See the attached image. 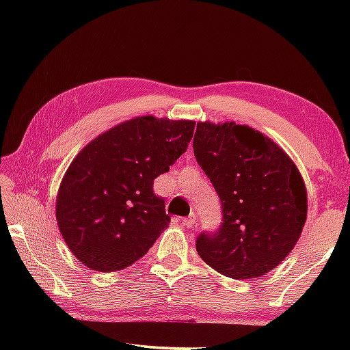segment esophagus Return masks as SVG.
Segmentation results:
<instances>
[{
	"mask_svg": "<svg viewBox=\"0 0 350 350\" xmlns=\"http://www.w3.org/2000/svg\"><path fill=\"white\" fill-rule=\"evenodd\" d=\"M180 224L183 225V227H187V228L194 227V224H196V217H194V216L182 217V219H180Z\"/></svg>",
	"mask_w": 350,
	"mask_h": 350,
	"instance_id": "34e87169",
	"label": "esophagus"
}]
</instances>
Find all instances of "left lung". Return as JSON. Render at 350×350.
<instances>
[{
	"mask_svg": "<svg viewBox=\"0 0 350 350\" xmlns=\"http://www.w3.org/2000/svg\"><path fill=\"white\" fill-rule=\"evenodd\" d=\"M193 150L219 194L224 222L196 250L233 280L269 273L293 250L307 219V189L288 154L234 122H198Z\"/></svg>",
	"mask_w": 350,
	"mask_h": 350,
	"instance_id": "1",
	"label": "left lung"
}]
</instances>
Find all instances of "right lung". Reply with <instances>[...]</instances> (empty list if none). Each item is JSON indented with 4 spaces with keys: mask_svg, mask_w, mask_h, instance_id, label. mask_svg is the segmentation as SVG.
I'll return each instance as SVG.
<instances>
[{
    "mask_svg": "<svg viewBox=\"0 0 350 350\" xmlns=\"http://www.w3.org/2000/svg\"><path fill=\"white\" fill-rule=\"evenodd\" d=\"M193 120L134 117L91 140L70 162L55 216L74 256L94 271L129 267L170 224L157 176L187 151Z\"/></svg>",
    "mask_w": 350,
    "mask_h": 350,
    "instance_id": "1",
    "label": "right lung"
}]
</instances>
